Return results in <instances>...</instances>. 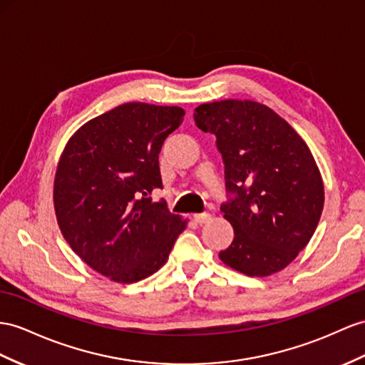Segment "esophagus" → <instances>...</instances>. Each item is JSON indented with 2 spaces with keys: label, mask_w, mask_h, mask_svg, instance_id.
<instances>
[{
  "label": "esophagus",
  "mask_w": 365,
  "mask_h": 365,
  "mask_svg": "<svg viewBox=\"0 0 365 365\" xmlns=\"http://www.w3.org/2000/svg\"><path fill=\"white\" fill-rule=\"evenodd\" d=\"M194 220L199 223V225H203L211 220V214L210 212H200V214H194Z\"/></svg>",
  "instance_id": "34e87169"
}]
</instances>
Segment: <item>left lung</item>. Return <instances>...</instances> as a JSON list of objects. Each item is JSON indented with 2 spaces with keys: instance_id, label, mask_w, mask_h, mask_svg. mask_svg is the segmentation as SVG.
I'll list each match as a JSON object with an SVG mask.
<instances>
[{
  "instance_id": "8db88e82",
  "label": "left lung",
  "mask_w": 365,
  "mask_h": 365,
  "mask_svg": "<svg viewBox=\"0 0 365 365\" xmlns=\"http://www.w3.org/2000/svg\"><path fill=\"white\" fill-rule=\"evenodd\" d=\"M194 120L216 135L227 188L236 195L220 207L235 228L220 260L251 277L280 272L310 242L324 208L322 177L310 148L257 101L203 103Z\"/></svg>"
}]
</instances>
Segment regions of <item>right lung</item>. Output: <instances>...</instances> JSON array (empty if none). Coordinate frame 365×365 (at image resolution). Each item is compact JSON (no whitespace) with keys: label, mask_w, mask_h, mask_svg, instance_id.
I'll use <instances>...</instances> for the list:
<instances>
[{"label":"right lung","mask_w":365,"mask_h":365,"mask_svg":"<svg viewBox=\"0 0 365 365\" xmlns=\"http://www.w3.org/2000/svg\"><path fill=\"white\" fill-rule=\"evenodd\" d=\"M183 115L179 106L125 103L86 121L60 155L53 208L61 235L114 282L134 284L160 269L188 223L149 197L163 188L158 153Z\"/></svg>","instance_id":"right-lung-1"}]
</instances>
